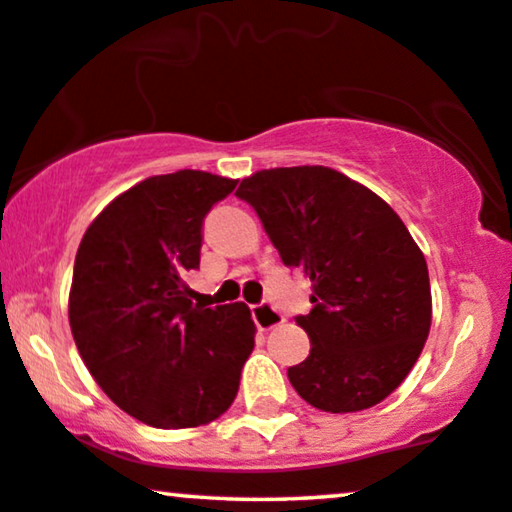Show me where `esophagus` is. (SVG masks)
<instances>
[{
	"label": "esophagus",
	"instance_id": "esophagus-1",
	"mask_svg": "<svg viewBox=\"0 0 512 512\" xmlns=\"http://www.w3.org/2000/svg\"><path fill=\"white\" fill-rule=\"evenodd\" d=\"M251 317H254L256 326L261 328V331H270V328H275L284 321L282 312H279L270 300H263V303L251 307Z\"/></svg>",
	"mask_w": 512,
	"mask_h": 512
}]
</instances>
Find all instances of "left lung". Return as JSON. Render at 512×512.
Segmentation results:
<instances>
[{
	"mask_svg": "<svg viewBox=\"0 0 512 512\" xmlns=\"http://www.w3.org/2000/svg\"><path fill=\"white\" fill-rule=\"evenodd\" d=\"M235 195L256 209L286 268L312 282V312L296 317L312 349L289 368L293 389L324 412L384 401L431 328L429 270L401 216L321 165L261 170Z\"/></svg>",
	"mask_w": 512,
	"mask_h": 512,
	"instance_id": "left-lung-1",
	"label": "left lung"
}]
</instances>
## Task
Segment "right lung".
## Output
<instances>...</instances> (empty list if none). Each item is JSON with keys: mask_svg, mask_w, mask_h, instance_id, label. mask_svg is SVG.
Instances as JSON below:
<instances>
[{"mask_svg": "<svg viewBox=\"0 0 512 512\" xmlns=\"http://www.w3.org/2000/svg\"><path fill=\"white\" fill-rule=\"evenodd\" d=\"M235 179L158 174L102 209L76 251L69 326L90 375L118 408L156 429L223 415L256 326L244 303H193L202 223Z\"/></svg>", "mask_w": 512, "mask_h": 512, "instance_id": "obj_1", "label": "right lung"}]
</instances>
